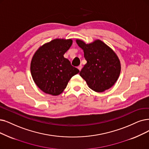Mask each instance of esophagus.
Wrapping results in <instances>:
<instances>
[{"label":"esophagus","mask_w":149,"mask_h":149,"mask_svg":"<svg viewBox=\"0 0 149 149\" xmlns=\"http://www.w3.org/2000/svg\"><path fill=\"white\" fill-rule=\"evenodd\" d=\"M82 65H79V66L78 67V70H79V71H81V69H82Z\"/></svg>","instance_id":"1"}]
</instances>
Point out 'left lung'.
Returning <instances> with one entry per match:
<instances>
[{
  "label": "left lung",
  "mask_w": 149,
  "mask_h": 149,
  "mask_svg": "<svg viewBox=\"0 0 149 149\" xmlns=\"http://www.w3.org/2000/svg\"><path fill=\"white\" fill-rule=\"evenodd\" d=\"M76 41L84 51L87 61L79 75L88 87L95 92H102L114 86L121 70L120 62L115 52L100 40L89 44L79 39Z\"/></svg>",
  "instance_id": "obj_1"
}]
</instances>
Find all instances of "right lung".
<instances>
[{
  "instance_id": "1",
  "label": "right lung",
  "mask_w": 149,
  "mask_h": 149,
  "mask_svg": "<svg viewBox=\"0 0 149 149\" xmlns=\"http://www.w3.org/2000/svg\"><path fill=\"white\" fill-rule=\"evenodd\" d=\"M71 39L56 38L40 46L32 58L31 72L40 90L52 95H60L68 81L79 70L63 55L72 45Z\"/></svg>"
}]
</instances>
